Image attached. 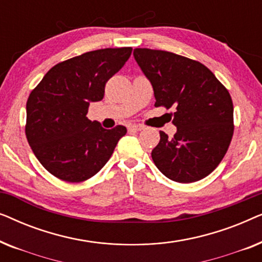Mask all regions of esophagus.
<instances>
[{
    "label": "esophagus",
    "instance_id": "1",
    "mask_svg": "<svg viewBox=\"0 0 262 262\" xmlns=\"http://www.w3.org/2000/svg\"><path fill=\"white\" fill-rule=\"evenodd\" d=\"M143 128H144V126H143V125H131V126H128V130H131V131H141V130H143Z\"/></svg>",
    "mask_w": 262,
    "mask_h": 262
}]
</instances>
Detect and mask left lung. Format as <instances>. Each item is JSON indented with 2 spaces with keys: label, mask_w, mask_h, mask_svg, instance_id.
I'll list each match as a JSON object with an SVG mask.
<instances>
[{
  "label": "left lung",
  "mask_w": 262,
  "mask_h": 262,
  "mask_svg": "<svg viewBox=\"0 0 262 262\" xmlns=\"http://www.w3.org/2000/svg\"><path fill=\"white\" fill-rule=\"evenodd\" d=\"M134 57L152 85L155 106L177 107L174 137L160 131L151 151L155 166L170 180L189 184L216 169L234 134V106L212 71L173 52L135 49Z\"/></svg>",
  "instance_id": "left-lung-1"
}]
</instances>
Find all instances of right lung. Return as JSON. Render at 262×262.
Returning a JSON list of instances; mask_svg holds the SVG:
<instances>
[{"label":"right lung","mask_w":262,"mask_h":262,"mask_svg":"<svg viewBox=\"0 0 262 262\" xmlns=\"http://www.w3.org/2000/svg\"><path fill=\"white\" fill-rule=\"evenodd\" d=\"M131 48L85 52L51 68L26 103V137L49 173L68 182L94 177L112 156L126 127L106 130L87 117L106 82L130 58Z\"/></svg>","instance_id":"add662e5"}]
</instances>
